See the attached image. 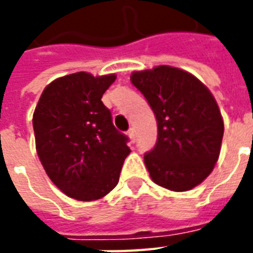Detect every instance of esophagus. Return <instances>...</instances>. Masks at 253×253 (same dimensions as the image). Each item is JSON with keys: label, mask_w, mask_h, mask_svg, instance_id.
<instances>
[{"label": "esophagus", "mask_w": 253, "mask_h": 253, "mask_svg": "<svg viewBox=\"0 0 253 253\" xmlns=\"http://www.w3.org/2000/svg\"><path fill=\"white\" fill-rule=\"evenodd\" d=\"M127 135L130 137L131 141H135V131H134V128H132V127H130V128L127 130Z\"/></svg>", "instance_id": "1"}]
</instances>
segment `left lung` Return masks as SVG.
Instances as JSON below:
<instances>
[{
  "label": "left lung",
  "instance_id": "left-lung-1",
  "mask_svg": "<svg viewBox=\"0 0 253 253\" xmlns=\"http://www.w3.org/2000/svg\"><path fill=\"white\" fill-rule=\"evenodd\" d=\"M131 84L157 121V142L145 153L152 180L170 191H188L217 163L223 121L210 90L190 73L170 66L134 72Z\"/></svg>",
  "mask_w": 253,
  "mask_h": 253
}]
</instances>
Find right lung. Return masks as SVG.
I'll return each instance as SVG.
<instances>
[{
	"instance_id": "1",
	"label": "right lung",
	"mask_w": 253,
	"mask_h": 253,
	"mask_svg": "<svg viewBox=\"0 0 253 253\" xmlns=\"http://www.w3.org/2000/svg\"><path fill=\"white\" fill-rule=\"evenodd\" d=\"M115 74L85 72L57 78L34 112L36 152L48 177L67 196L96 201L114 190L130 149L101 97Z\"/></svg>"
}]
</instances>
